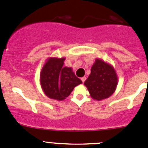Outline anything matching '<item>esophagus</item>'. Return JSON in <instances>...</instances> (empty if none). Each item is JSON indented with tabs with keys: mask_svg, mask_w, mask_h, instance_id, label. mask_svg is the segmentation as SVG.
Instances as JSON below:
<instances>
[{
	"mask_svg": "<svg viewBox=\"0 0 148 148\" xmlns=\"http://www.w3.org/2000/svg\"><path fill=\"white\" fill-rule=\"evenodd\" d=\"M82 82H85V80H86V77H82Z\"/></svg>",
	"mask_w": 148,
	"mask_h": 148,
	"instance_id": "34e87169",
	"label": "esophagus"
}]
</instances>
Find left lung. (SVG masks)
<instances>
[{"label":"left lung","instance_id":"1","mask_svg":"<svg viewBox=\"0 0 148 148\" xmlns=\"http://www.w3.org/2000/svg\"><path fill=\"white\" fill-rule=\"evenodd\" d=\"M117 84L118 77L114 67L96 59L91 68V74L84 84L92 99L100 101L110 97L115 92Z\"/></svg>","mask_w":148,"mask_h":148}]
</instances>
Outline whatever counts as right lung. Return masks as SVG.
I'll return each instance as SVG.
<instances>
[{"label":"right lung","instance_id":"1","mask_svg":"<svg viewBox=\"0 0 148 148\" xmlns=\"http://www.w3.org/2000/svg\"><path fill=\"white\" fill-rule=\"evenodd\" d=\"M66 58L49 57L40 73V82L49 98L62 101L71 94L74 88L82 83L71 67L64 66Z\"/></svg>","mask_w":148,"mask_h":148}]
</instances>
